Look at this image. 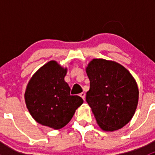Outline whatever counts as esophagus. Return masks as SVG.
Returning a JSON list of instances; mask_svg holds the SVG:
<instances>
[{"instance_id":"1","label":"esophagus","mask_w":155,"mask_h":155,"mask_svg":"<svg viewBox=\"0 0 155 155\" xmlns=\"http://www.w3.org/2000/svg\"><path fill=\"white\" fill-rule=\"evenodd\" d=\"M79 96H80L82 98V99L85 100V94L84 93V92H82V93L79 94Z\"/></svg>"}]
</instances>
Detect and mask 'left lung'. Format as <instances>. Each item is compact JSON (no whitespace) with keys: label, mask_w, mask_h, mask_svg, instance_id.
Instances as JSON below:
<instances>
[{"label":"left lung","mask_w":155,"mask_h":155,"mask_svg":"<svg viewBox=\"0 0 155 155\" xmlns=\"http://www.w3.org/2000/svg\"><path fill=\"white\" fill-rule=\"evenodd\" d=\"M90 89L86 101L100 127L115 131L131 120L138 105L139 89L135 79L120 64L94 58L86 68Z\"/></svg>","instance_id":"obj_1"}]
</instances>
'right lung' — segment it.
I'll use <instances>...</instances> for the list:
<instances>
[{
	"label": "right lung",
	"instance_id": "right-lung-1",
	"mask_svg": "<svg viewBox=\"0 0 155 155\" xmlns=\"http://www.w3.org/2000/svg\"><path fill=\"white\" fill-rule=\"evenodd\" d=\"M67 72L68 68L50 61L33 75L25 93L26 107L33 118L54 130L67 125L83 104L79 96L70 95V87L64 81Z\"/></svg>",
	"mask_w": 155,
	"mask_h": 155
}]
</instances>
